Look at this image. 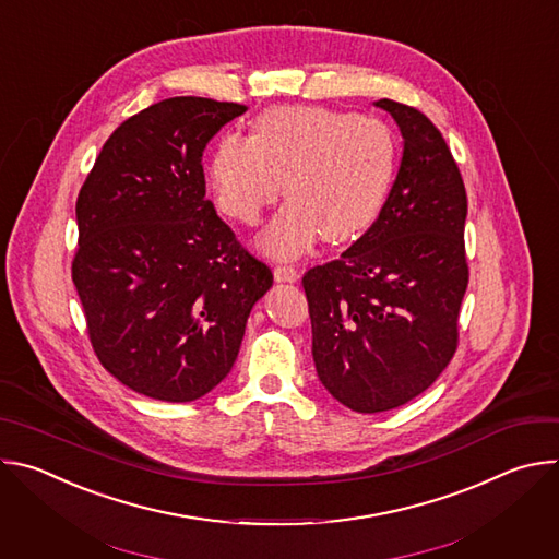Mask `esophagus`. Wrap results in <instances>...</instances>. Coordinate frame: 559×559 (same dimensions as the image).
<instances>
[{
    "label": "esophagus",
    "instance_id": "esophagus-1",
    "mask_svg": "<svg viewBox=\"0 0 559 559\" xmlns=\"http://www.w3.org/2000/svg\"><path fill=\"white\" fill-rule=\"evenodd\" d=\"M274 278L278 283H294V281H298V270L292 267V265H276L274 267Z\"/></svg>",
    "mask_w": 559,
    "mask_h": 559
}]
</instances>
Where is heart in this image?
<instances>
[{"label":"heart","instance_id":"b5f03b06","mask_svg":"<svg viewBox=\"0 0 559 559\" xmlns=\"http://www.w3.org/2000/svg\"><path fill=\"white\" fill-rule=\"evenodd\" d=\"M395 134L367 115L325 106H281L246 134H223L207 158V188L227 218L254 225L283 192L289 201L259 246L294 259L323 234L347 243L380 214L395 175Z\"/></svg>","mask_w":559,"mask_h":559}]
</instances>
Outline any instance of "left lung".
I'll use <instances>...</instances> for the list:
<instances>
[{
	"label": "left lung",
	"instance_id": "left-lung-1",
	"mask_svg": "<svg viewBox=\"0 0 559 559\" xmlns=\"http://www.w3.org/2000/svg\"><path fill=\"white\" fill-rule=\"evenodd\" d=\"M403 134L391 192L341 259L302 276L316 373L358 414L401 407L447 369L468 283L466 192L440 130L416 108L376 102Z\"/></svg>",
	"mask_w": 559,
	"mask_h": 559
}]
</instances>
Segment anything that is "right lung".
<instances>
[{"label": "right lung", "instance_id": "1", "mask_svg": "<svg viewBox=\"0 0 559 559\" xmlns=\"http://www.w3.org/2000/svg\"><path fill=\"white\" fill-rule=\"evenodd\" d=\"M248 108L173 97L126 119L76 197L72 283L99 362L126 386L190 403L231 369L270 267L205 199L203 150Z\"/></svg>", "mask_w": 559, "mask_h": 559}]
</instances>
